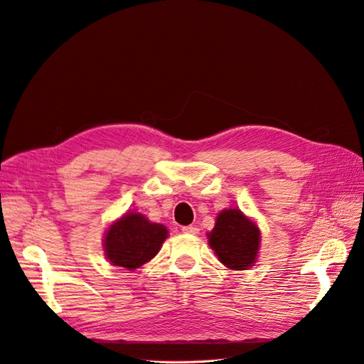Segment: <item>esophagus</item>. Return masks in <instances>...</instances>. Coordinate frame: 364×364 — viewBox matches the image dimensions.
Masks as SVG:
<instances>
[{"instance_id":"34e87169","label":"esophagus","mask_w":364,"mask_h":364,"mask_svg":"<svg viewBox=\"0 0 364 364\" xmlns=\"http://www.w3.org/2000/svg\"><path fill=\"white\" fill-rule=\"evenodd\" d=\"M183 232L184 234H191V235H197L199 234V228H196V226H191V225H187V226H183Z\"/></svg>"}]
</instances>
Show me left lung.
Returning <instances> with one entry per match:
<instances>
[{
  "label": "left lung",
  "mask_w": 364,
  "mask_h": 364,
  "mask_svg": "<svg viewBox=\"0 0 364 364\" xmlns=\"http://www.w3.org/2000/svg\"><path fill=\"white\" fill-rule=\"evenodd\" d=\"M208 238L225 267L247 270L254 266L259 250V229L240 209L222 210Z\"/></svg>",
  "instance_id": "8db88e82"
}]
</instances>
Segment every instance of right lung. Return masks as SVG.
Listing matches in <instances>:
<instances>
[{
	"mask_svg": "<svg viewBox=\"0 0 364 364\" xmlns=\"http://www.w3.org/2000/svg\"><path fill=\"white\" fill-rule=\"evenodd\" d=\"M168 237V229L149 222L144 215L129 212L110 225L103 247L113 266L135 270L151 261Z\"/></svg>",
	"mask_w": 364,
	"mask_h": 364,
	"instance_id": "add662e5",
	"label": "right lung"
}]
</instances>
